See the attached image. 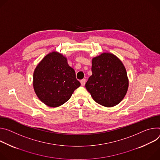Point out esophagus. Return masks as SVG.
Here are the masks:
<instances>
[{
  "label": "esophagus",
  "instance_id": "obj_1",
  "mask_svg": "<svg viewBox=\"0 0 160 160\" xmlns=\"http://www.w3.org/2000/svg\"><path fill=\"white\" fill-rule=\"evenodd\" d=\"M80 82H81V84L82 86H84V84H85V83H86V79H83L81 80Z\"/></svg>",
  "mask_w": 160,
  "mask_h": 160
}]
</instances>
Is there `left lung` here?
<instances>
[{
    "instance_id": "obj_1",
    "label": "left lung",
    "mask_w": 160,
    "mask_h": 160,
    "mask_svg": "<svg viewBox=\"0 0 160 160\" xmlns=\"http://www.w3.org/2000/svg\"><path fill=\"white\" fill-rule=\"evenodd\" d=\"M92 71L85 87L93 99L107 108L120 103L127 94L129 83L122 62L112 53L103 52L92 59Z\"/></svg>"
}]
</instances>
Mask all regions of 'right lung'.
<instances>
[{"instance_id": "right-lung-1", "label": "right lung", "mask_w": 160, "mask_h": 160, "mask_svg": "<svg viewBox=\"0 0 160 160\" xmlns=\"http://www.w3.org/2000/svg\"><path fill=\"white\" fill-rule=\"evenodd\" d=\"M80 85L75 70L60 52L49 53L35 68L33 76L35 93L49 107L57 108L65 103Z\"/></svg>"}]
</instances>
